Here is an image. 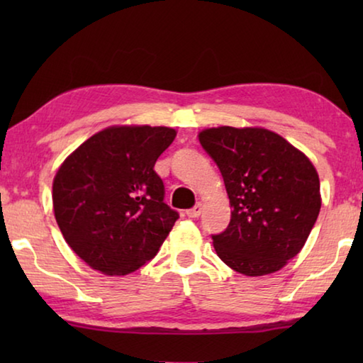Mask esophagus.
<instances>
[{"label":"esophagus","mask_w":363,"mask_h":363,"mask_svg":"<svg viewBox=\"0 0 363 363\" xmlns=\"http://www.w3.org/2000/svg\"><path fill=\"white\" fill-rule=\"evenodd\" d=\"M201 210H203V205L201 203H196L194 208H190V210H187V216L189 218H199L201 214Z\"/></svg>","instance_id":"34e87169"}]
</instances>
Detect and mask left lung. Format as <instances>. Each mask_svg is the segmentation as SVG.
<instances>
[{"mask_svg":"<svg viewBox=\"0 0 363 363\" xmlns=\"http://www.w3.org/2000/svg\"><path fill=\"white\" fill-rule=\"evenodd\" d=\"M199 139L232 208L227 229L211 235L218 256L250 277L277 272L304 247L320 211L314 164L264 128H210Z\"/></svg>","mask_w":363,"mask_h":363,"instance_id":"8db88e82","label":"left lung"}]
</instances>
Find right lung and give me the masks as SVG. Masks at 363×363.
<instances>
[{
    "label": "right lung",
    "mask_w": 363,
    "mask_h": 363,
    "mask_svg": "<svg viewBox=\"0 0 363 363\" xmlns=\"http://www.w3.org/2000/svg\"><path fill=\"white\" fill-rule=\"evenodd\" d=\"M174 138L164 126H112L84 140L59 168L54 214L88 266L126 275L158 253L179 213L163 201L153 167Z\"/></svg>",
    "instance_id": "add662e5"
}]
</instances>
